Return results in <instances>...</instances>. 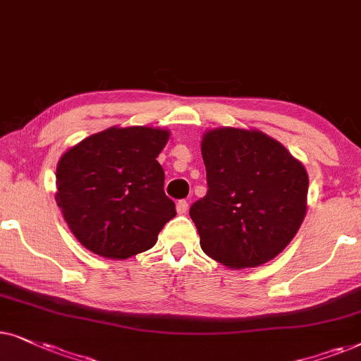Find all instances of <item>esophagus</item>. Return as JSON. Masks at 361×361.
I'll use <instances>...</instances> for the list:
<instances>
[{"mask_svg":"<svg viewBox=\"0 0 361 361\" xmlns=\"http://www.w3.org/2000/svg\"><path fill=\"white\" fill-rule=\"evenodd\" d=\"M176 211H178V214H186V211H188V201H186V200L178 201Z\"/></svg>","mask_w":361,"mask_h":361,"instance_id":"esophagus-1","label":"esophagus"}]
</instances>
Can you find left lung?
Here are the masks:
<instances>
[{"instance_id":"8db88e82","label":"left lung","mask_w":361,"mask_h":361,"mask_svg":"<svg viewBox=\"0 0 361 361\" xmlns=\"http://www.w3.org/2000/svg\"><path fill=\"white\" fill-rule=\"evenodd\" d=\"M208 191L190 216L201 249L228 267H256L292 241L304 221L309 176L281 143L257 130L203 137Z\"/></svg>"}]
</instances>
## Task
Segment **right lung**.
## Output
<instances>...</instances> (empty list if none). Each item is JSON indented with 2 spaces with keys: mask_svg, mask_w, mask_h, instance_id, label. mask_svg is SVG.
Returning <instances> with one entry per match:
<instances>
[{
  "mask_svg": "<svg viewBox=\"0 0 361 361\" xmlns=\"http://www.w3.org/2000/svg\"><path fill=\"white\" fill-rule=\"evenodd\" d=\"M168 135L160 128L112 127L62 155L56 200L84 247L127 259L155 246L158 233L176 216L157 161Z\"/></svg>",
  "mask_w": 361,
  "mask_h": 361,
  "instance_id": "1",
  "label": "right lung"
}]
</instances>
